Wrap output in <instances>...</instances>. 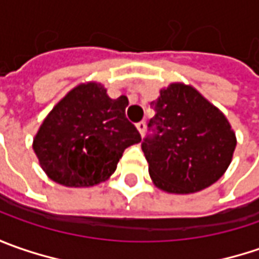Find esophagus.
I'll use <instances>...</instances> for the list:
<instances>
[{"label":"esophagus","instance_id":"obj_1","mask_svg":"<svg viewBox=\"0 0 259 259\" xmlns=\"http://www.w3.org/2000/svg\"><path fill=\"white\" fill-rule=\"evenodd\" d=\"M137 130H138V133H140V134L144 135V133H145V122H144V121H141V122H138V124H137Z\"/></svg>","mask_w":259,"mask_h":259}]
</instances>
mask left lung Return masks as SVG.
Returning <instances> with one entry per match:
<instances>
[{"mask_svg":"<svg viewBox=\"0 0 259 259\" xmlns=\"http://www.w3.org/2000/svg\"><path fill=\"white\" fill-rule=\"evenodd\" d=\"M154 118L143 141L153 183L167 193L200 192L232 161L236 137L229 121L193 86L171 83L151 102Z\"/></svg>","mask_w":259,"mask_h":259,"instance_id":"8db88e82","label":"left lung"}]
</instances>
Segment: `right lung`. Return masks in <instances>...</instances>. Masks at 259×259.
I'll return each instance as SVG.
<instances>
[{"instance_id": "1", "label": "right lung", "mask_w": 259, "mask_h": 259, "mask_svg": "<svg viewBox=\"0 0 259 259\" xmlns=\"http://www.w3.org/2000/svg\"><path fill=\"white\" fill-rule=\"evenodd\" d=\"M128 98L111 99L101 83L73 88L46 116L33 141L45 173L66 187L109 179L126 147L141 135L125 116Z\"/></svg>"}]
</instances>
